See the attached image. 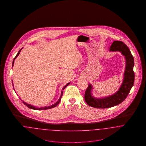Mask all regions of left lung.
I'll list each match as a JSON object with an SVG mask.
<instances>
[{"mask_svg": "<svg viewBox=\"0 0 146 146\" xmlns=\"http://www.w3.org/2000/svg\"><path fill=\"white\" fill-rule=\"evenodd\" d=\"M111 51H119L124 56L126 61L123 82L118 90L114 94L103 98L92 96V86L90 84L85 91V100L91 107L97 108H108L121 104L125 100L134 83V59L130 50L123 42L114 41L110 48Z\"/></svg>", "mask_w": 146, "mask_h": 146, "instance_id": "obj_1", "label": "left lung"}]
</instances>
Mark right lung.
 <instances>
[{
	"label": "right lung",
	"mask_w": 146,
	"mask_h": 146,
	"mask_svg": "<svg viewBox=\"0 0 146 146\" xmlns=\"http://www.w3.org/2000/svg\"><path fill=\"white\" fill-rule=\"evenodd\" d=\"M23 49V48H22L21 50H19V51L18 52V53L17 54V55L16 56H15V57L14 58V60H13V66H14V61H15V60L16 58V57L18 56L19 55V54H20V51H21V50ZM12 83H13V88H14V84H13V80H12ZM70 83H68L63 88L62 90H63L64 89H65V88L67 86H68L69 84H70ZM14 90H15V89H14ZM63 95V91H62V92H61V96L60 97V98H59V100L56 102L55 104H52V105H51V106H47V107H40V108H39V107H35V106H32V105H31V104H27L26 102H24V101H23L22 100H21L22 102H23V103L24 104H25L27 107H28V108H31V109H32V110H48V109H50V108H54V107H55L56 106H57L58 104H59V103H60V101H61V97H62V96ZM21 99V98H20Z\"/></svg>",
	"instance_id": "obj_1"
}]
</instances>
